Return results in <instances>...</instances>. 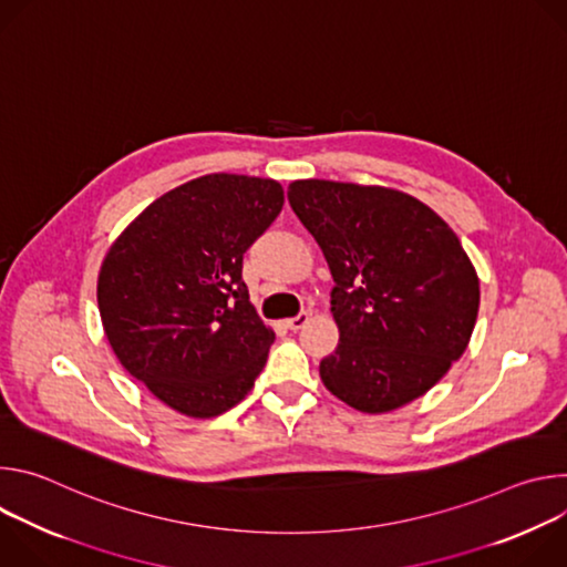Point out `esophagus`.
<instances>
[{"label": "esophagus", "instance_id": "34e87169", "mask_svg": "<svg viewBox=\"0 0 567 567\" xmlns=\"http://www.w3.org/2000/svg\"><path fill=\"white\" fill-rule=\"evenodd\" d=\"M309 322V313L307 311H302V313H298V316H293V318H287L285 320V326L289 328V330H293V332H298V330H302L305 326Z\"/></svg>", "mask_w": 567, "mask_h": 567}]
</instances>
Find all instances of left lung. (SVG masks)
Returning a JSON list of instances; mask_svg holds the SVG:
<instances>
[{"instance_id": "obj_1", "label": "left lung", "mask_w": 567, "mask_h": 567, "mask_svg": "<svg viewBox=\"0 0 567 567\" xmlns=\"http://www.w3.org/2000/svg\"><path fill=\"white\" fill-rule=\"evenodd\" d=\"M289 204L326 256L337 287L326 388L361 413L426 394L471 339L477 274L451 226L420 199L383 186L289 184Z\"/></svg>"}]
</instances>
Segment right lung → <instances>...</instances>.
Listing matches in <instances>:
<instances>
[{"instance_id":"right-lung-1","label":"right lung","mask_w":567,"mask_h":567,"mask_svg":"<svg viewBox=\"0 0 567 567\" xmlns=\"http://www.w3.org/2000/svg\"><path fill=\"white\" fill-rule=\"evenodd\" d=\"M282 204L274 179L204 175L154 199L110 247L99 274L107 341L173 411L217 417L262 372L276 334L249 300L241 260Z\"/></svg>"}]
</instances>
